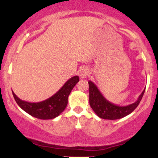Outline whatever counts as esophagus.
<instances>
[{
  "label": "esophagus",
  "instance_id": "esophagus-1",
  "mask_svg": "<svg viewBox=\"0 0 158 158\" xmlns=\"http://www.w3.org/2000/svg\"><path fill=\"white\" fill-rule=\"evenodd\" d=\"M78 74H79V77H80L81 79H85L88 74V69L85 68V67H82V68H81L79 70Z\"/></svg>",
  "mask_w": 158,
  "mask_h": 158
}]
</instances>
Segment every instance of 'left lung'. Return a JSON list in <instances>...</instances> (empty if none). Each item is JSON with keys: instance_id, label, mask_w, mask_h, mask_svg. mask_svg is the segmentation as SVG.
<instances>
[{"instance_id": "8db88e82", "label": "left lung", "mask_w": 158, "mask_h": 158, "mask_svg": "<svg viewBox=\"0 0 158 158\" xmlns=\"http://www.w3.org/2000/svg\"><path fill=\"white\" fill-rule=\"evenodd\" d=\"M88 84L90 106L98 117L105 119H120L131 114L138 106L145 92L144 90L135 102L126 106H119L107 100L93 81H89Z\"/></svg>"}]
</instances>
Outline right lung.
<instances>
[{"label": "right lung", "mask_w": 158, "mask_h": 158, "mask_svg": "<svg viewBox=\"0 0 158 158\" xmlns=\"http://www.w3.org/2000/svg\"><path fill=\"white\" fill-rule=\"evenodd\" d=\"M79 81L78 76L71 77L53 96L39 102H28L21 100L12 91L17 104L27 114L38 119H50L56 118L64 111L68 105L69 95Z\"/></svg>", "instance_id": "obj_1"}]
</instances>
